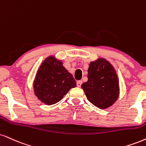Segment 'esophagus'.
<instances>
[{
	"mask_svg": "<svg viewBox=\"0 0 146 146\" xmlns=\"http://www.w3.org/2000/svg\"><path fill=\"white\" fill-rule=\"evenodd\" d=\"M82 81H81V80L78 81V82H77V86L81 87V86H82Z\"/></svg>",
	"mask_w": 146,
	"mask_h": 146,
	"instance_id": "1",
	"label": "esophagus"
}]
</instances>
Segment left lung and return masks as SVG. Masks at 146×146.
<instances>
[{
    "label": "left lung",
    "instance_id": "obj_1",
    "mask_svg": "<svg viewBox=\"0 0 146 146\" xmlns=\"http://www.w3.org/2000/svg\"><path fill=\"white\" fill-rule=\"evenodd\" d=\"M88 81L82 84L88 100L99 109H106L117 101L120 93L119 80L113 66L104 58L91 62Z\"/></svg>",
    "mask_w": 146,
    "mask_h": 146
}]
</instances>
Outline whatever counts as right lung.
<instances>
[{
	"instance_id": "1",
	"label": "right lung",
	"mask_w": 146,
	"mask_h": 146,
	"mask_svg": "<svg viewBox=\"0 0 146 146\" xmlns=\"http://www.w3.org/2000/svg\"><path fill=\"white\" fill-rule=\"evenodd\" d=\"M75 86L73 75L54 56H49L42 62L33 83L35 95L48 105L61 101L70 89Z\"/></svg>"
}]
</instances>
